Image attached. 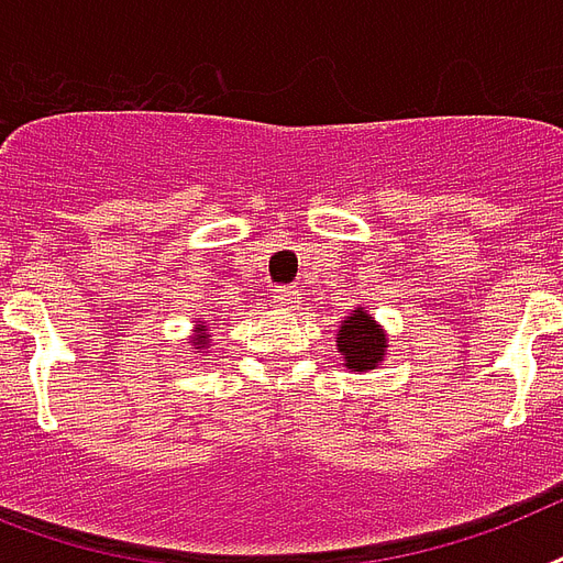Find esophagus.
<instances>
[{"label":"esophagus","instance_id":"obj_1","mask_svg":"<svg viewBox=\"0 0 563 563\" xmlns=\"http://www.w3.org/2000/svg\"><path fill=\"white\" fill-rule=\"evenodd\" d=\"M276 302L282 305V308H294L296 302H299V290L296 287H278L276 290Z\"/></svg>","mask_w":563,"mask_h":563}]
</instances>
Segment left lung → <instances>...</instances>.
Returning <instances> with one entry per match:
<instances>
[{
    "instance_id": "8db88e82",
    "label": "left lung",
    "mask_w": 563,
    "mask_h": 563,
    "mask_svg": "<svg viewBox=\"0 0 563 563\" xmlns=\"http://www.w3.org/2000/svg\"><path fill=\"white\" fill-rule=\"evenodd\" d=\"M338 350L343 355V367L364 373V369H376L385 361L387 338L382 325L369 317L364 308L346 317L338 329Z\"/></svg>"
}]
</instances>
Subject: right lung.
<instances>
[{
  "label": "right lung",
  "instance_id": "right-lung-1",
  "mask_svg": "<svg viewBox=\"0 0 563 563\" xmlns=\"http://www.w3.org/2000/svg\"><path fill=\"white\" fill-rule=\"evenodd\" d=\"M208 325H202V320H199V325H196V338H194V350H205L208 346Z\"/></svg>",
  "mask_w": 563,
  "mask_h": 563
}]
</instances>
